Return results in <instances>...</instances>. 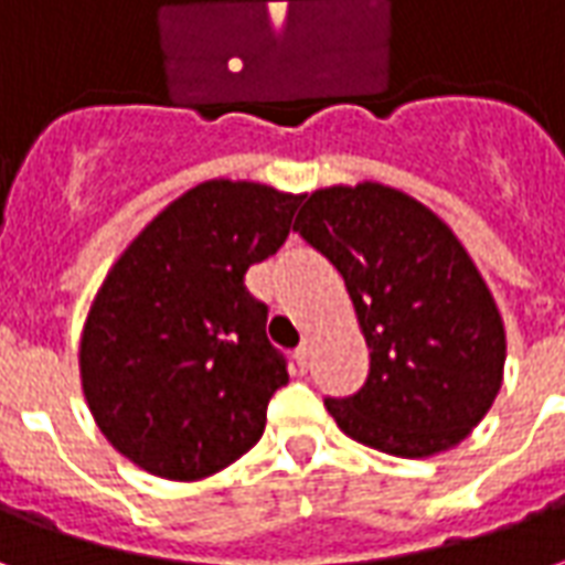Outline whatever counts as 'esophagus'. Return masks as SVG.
<instances>
[{"instance_id":"34e87169","label":"esophagus","mask_w":565,"mask_h":565,"mask_svg":"<svg viewBox=\"0 0 565 565\" xmlns=\"http://www.w3.org/2000/svg\"><path fill=\"white\" fill-rule=\"evenodd\" d=\"M294 360H296V369H299V372H306L308 360H311V348H308V344H299V348L294 351Z\"/></svg>"}]
</instances>
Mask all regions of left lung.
Masks as SVG:
<instances>
[{
	"instance_id": "8db88e82",
	"label": "left lung",
	"mask_w": 565,
	"mask_h": 565,
	"mask_svg": "<svg viewBox=\"0 0 565 565\" xmlns=\"http://www.w3.org/2000/svg\"><path fill=\"white\" fill-rule=\"evenodd\" d=\"M344 278L372 363L351 396L323 399L369 448L417 460L454 448L502 384L497 302L448 223L384 184L327 186L294 223Z\"/></svg>"
}]
</instances>
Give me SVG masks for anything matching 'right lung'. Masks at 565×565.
I'll use <instances>...</instances> for the list:
<instances>
[{
  "instance_id": "1",
  "label": "right lung",
  "mask_w": 565,
  "mask_h": 565,
  "mask_svg": "<svg viewBox=\"0 0 565 565\" xmlns=\"http://www.w3.org/2000/svg\"><path fill=\"white\" fill-rule=\"evenodd\" d=\"M302 196L205 181L120 254L96 294L81 381L96 424L145 472L196 481L254 448L287 356L245 271L290 235Z\"/></svg>"
}]
</instances>
